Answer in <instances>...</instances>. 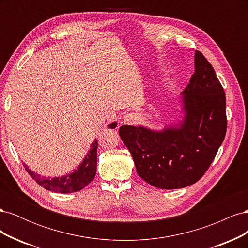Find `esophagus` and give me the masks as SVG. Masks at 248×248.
<instances>
[{
  "label": "esophagus",
  "mask_w": 248,
  "mask_h": 248,
  "mask_svg": "<svg viewBox=\"0 0 248 248\" xmlns=\"http://www.w3.org/2000/svg\"><path fill=\"white\" fill-rule=\"evenodd\" d=\"M124 124L128 125H136L139 122V116L137 112H129L124 117Z\"/></svg>",
  "instance_id": "esophagus-1"
}]
</instances>
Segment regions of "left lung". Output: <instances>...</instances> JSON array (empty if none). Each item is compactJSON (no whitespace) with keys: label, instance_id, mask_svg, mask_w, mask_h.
<instances>
[{"label":"left lung","instance_id":"1","mask_svg":"<svg viewBox=\"0 0 248 248\" xmlns=\"http://www.w3.org/2000/svg\"><path fill=\"white\" fill-rule=\"evenodd\" d=\"M194 68L182 94L185 117L178 128L152 131L123 125L119 129L139 176L161 189L183 188L198 182L226 137V94L212 65L199 50Z\"/></svg>","mask_w":248,"mask_h":248}]
</instances>
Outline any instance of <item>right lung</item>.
Returning <instances> with one entry per match:
<instances>
[{
    "mask_svg": "<svg viewBox=\"0 0 248 248\" xmlns=\"http://www.w3.org/2000/svg\"><path fill=\"white\" fill-rule=\"evenodd\" d=\"M116 126V122L108 125V127L111 129L115 128ZM97 147H98V142L95 140L92 142L91 149H90L86 158L78 168V170H74L72 174H69L67 176L57 178H41V176L37 175L31 170H29V168L25 163L24 167L26 170L29 172V175L31 176L40 186L44 187V188L47 190L61 193L79 191L82 188H85V187L95 178L97 169Z\"/></svg>",
    "mask_w": 248,
    "mask_h": 248,
    "instance_id": "obj_1",
    "label": "right lung"
}]
</instances>
